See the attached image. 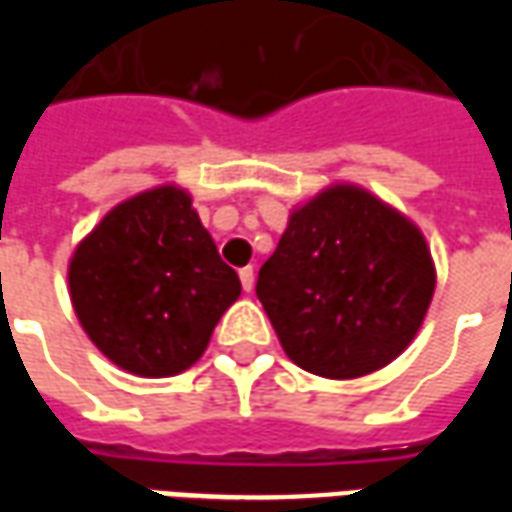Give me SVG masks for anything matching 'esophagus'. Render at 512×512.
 <instances>
[{
    "mask_svg": "<svg viewBox=\"0 0 512 512\" xmlns=\"http://www.w3.org/2000/svg\"><path fill=\"white\" fill-rule=\"evenodd\" d=\"M241 285L246 293L255 288V268H241Z\"/></svg>",
    "mask_w": 512,
    "mask_h": 512,
    "instance_id": "obj_1",
    "label": "esophagus"
}]
</instances>
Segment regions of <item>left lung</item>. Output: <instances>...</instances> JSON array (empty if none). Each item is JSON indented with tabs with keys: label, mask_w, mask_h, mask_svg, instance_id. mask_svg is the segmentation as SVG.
<instances>
[{
	"label": "left lung",
	"mask_w": 512,
	"mask_h": 512,
	"mask_svg": "<svg viewBox=\"0 0 512 512\" xmlns=\"http://www.w3.org/2000/svg\"><path fill=\"white\" fill-rule=\"evenodd\" d=\"M433 290L422 230L356 183H332L296 205L257 277V299L290 362L334 381L395 362Z\"/></svg>",
	"instance_id": "obj_1"
}]
</instances>
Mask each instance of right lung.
Here are the masks:
<instances>
[{"instance_id": "right-lung-1", "label": "right lung", "mask_w": 512, "mask_h": 512, "mask_svg": "<svg viewBox=\"0 0 512 512\" xmlns=\"http://www.w3.org/2000/svg\"><path fill=\"white\" fill-rule=\"evenodd\" d=\"M76 318L101 354L142 378L189 370L241 282L175 183L117 202L68 263Z\"/></svg>"}]
</instances>
